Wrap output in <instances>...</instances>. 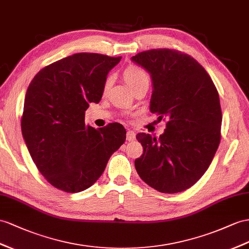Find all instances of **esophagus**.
<instances>
[{"label":"esophagus","mask_w":249,"mask_h":249,"mask_svg":"<svg viewBox=\"0 0 249 249\" xmlns=\"http://www.w3.org/2000/svg\"><path fill=\"white\" fill-rule=\"evenodd\" d=\"M126 139H127V141H129V142L135 141V140H136V132L132 131V130H128L126 133Z\"/></svg>","instance_id":"34e87169"}]
</instances>
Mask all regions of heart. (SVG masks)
<instances>
[{
  "label": "heart",
  "mask_w": 249,
  "mask_h": 249,
  "mask_svg": "<svg viewBox=\"0 0 249 249\" xmlns=\"http://www.w3.org/2000/svg\"><path fill=\"white\" fill-rule=\"evenodd\" d=\"M123 79L132 90L143 84H149V75L141 67L130 65L123 71ZM111 84V78L108 76L104 83V90L106 91Z\"/></svg>",
  "instance_id": "1"
}]
</instances>
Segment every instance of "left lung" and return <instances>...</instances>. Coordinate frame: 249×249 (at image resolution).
I'll return each instance as SVG.
<instances>
[{"instance_id": "left-lung-1", "label": "left lung", "mask_w": 249, "mask_h": 249, "mask_svg": "<svg viewBox=\"0 0 249 249\" xmlns=\"http://www.w3.org/2000/svg\"><path fill=\"white\" fill-rule=\"evenodd\" d=\"M131 60L151 75L150 111L167 120L159 138L137 135L143 146L135 161L137 173L160 193H181L201 179L219 147V92L201 64L179 50L150 49Z\"/></svg>"}]
</instances>
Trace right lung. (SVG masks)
<instances>
[{
    "label": "right lung",
    "mask_w": 249,
    "mask_h": 249,
    "mask_svg": "<svg viewBox=\"0 0 249 249\" xmlns=\"http://www.w3.org/2000/svg\"><path fill=\"white\" fill-rule=\"evenodd\" d=\"M122 56L81 53L42 68L25 97L21 128L36 168L69 194L90 187L125 142L122 124L85 125L89 103H99L109 70Z\"/></svg>",
    "instance_id": "1"
}]
</instances>
